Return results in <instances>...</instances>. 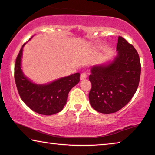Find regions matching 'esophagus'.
<instances>
[{
    "label": "esophagus",
    "instance_id": "obj_1",
    "mask_svg": "<svg viewBox=\"0 0 155 155\" xmlns=\"http://www.w3.org/2000/svg\"><path fill=\"white\" fill-rule=\"evenodd\" d=\"M86 78H87V74H86L85 72L81 73V76H80V79L81 80H84V79H85Z\"/></svg>",
    "mask_w": 155,
    "mask_h": 155
}]
</instances>
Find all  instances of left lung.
<instances>
[{
	"label": "left lung",
	"instance_id": "8db88e82",
	"mask_svg": "<svg viewBox=\"0 0 155 155\" xmlns=\"http://www.w3.org/2000/svg\"><path fill=\"white\" fill-rule=\"evenodd\" d=\"M117 55L107 65H94L89 80L91 106L102 114L118 111L129 102L137 91L141 74L139 54L132 44L118 37Z\"/></svg>",
	"mask_w": 155,
	"mask_h": 155
}]
</instances>
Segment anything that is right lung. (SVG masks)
Returning a JSON list of instances; mask_svg holds the SVG:
<instances>
[{"instance_id":"1","label":"right lung","mask_w":155,"mask_h":155,"mask_svg":"<svg viewBox=\"0 0 155 155\" xmlns=\"http://www.w3.org/2000/svg\"><path fill=\"white\" fill-rule=\"evenodd\" d=\"M25 44L20 50L14 67L15 82L20 98L31 110L38 114L50 115L59 113L66 104L70 90L79 82L80 74L75 73L46 85L32 83L21 70V58Z\"/></svg>"}]
</instances>
